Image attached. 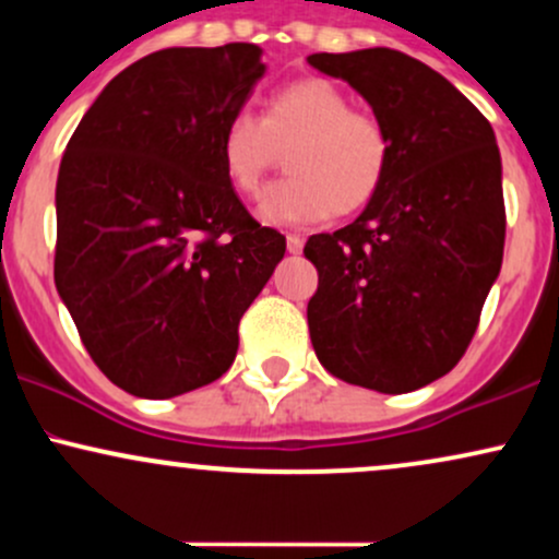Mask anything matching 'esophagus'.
Returning a JSON list of instances; mask_svg holds the SVG:
<instances>
[{
    "label": "esophagus",
    "mask_w": 559,
    "mask_h": 559,
    "mask_svg": "<svg viewBox=\"0 0 559 559\" xmlns=\"http://www.w3.org/2000/svg\"><path fill=\"white\" fill-rule=\"evenodd\" d=\"M301 247H305V241H301L297 234H288V236H286V249H288V252L299 254Z\"/></svg>",
    "instance_id": "esophagus-1"
}]
</instances>
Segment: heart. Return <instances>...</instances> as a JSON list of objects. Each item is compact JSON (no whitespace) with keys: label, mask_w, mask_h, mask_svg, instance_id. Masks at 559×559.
Returning a JSON list of instances; mask_svg holds the SVG:
<instances>
[{"label":"heart","mask_w":559,"mask_h":559,"mask_svg":"<svg viewBox=\"0 0 559 559\" xmlns=\"http://www.w3.org/2000/svg\"><path fill=\"white\" fill-rule=\"evenodd\" d=\"M217 152L228 183L249 199L260 197L286 152L288 176L265 191L260 217L271 226H310L373 202L389 176L391 136L333 81L299 79L267 96L260 120L230 115Z\"/></svg>","instance_id":"b5f03b06"}]
</instances>
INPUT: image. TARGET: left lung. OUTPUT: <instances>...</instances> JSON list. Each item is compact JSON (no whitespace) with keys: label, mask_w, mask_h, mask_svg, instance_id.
Masks as SVG:
<instances>
[{"label":"left lung","mask_w":559,"mask_h":559,"mask_svg":"<svg viewBox=\"0 0 559 559\" xmlns=\"http://www.w3.org/2000/svg\"><path fill=\"white\" fill-rule=\"evenodd\" d=\"M373 107L391 165L349 226L316 234L307 325L346 383L404 394L447 376L478 329L504 252L502 159L491 123L444 75L396 49L310 55Z\"/></svg>","instance_id":"1"}]
</instances>
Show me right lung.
Returning <instances> with one entry per match:
<instances>
[{"label":"right lung","instance_id":"1","mask_svg":"<svg viewBox=\"0 0 559 559\" xmlns=\"http://www.w3.org/2000/svg\"><path fill=\"white\" fill-rule=\"evenodd\" d=\"M258 44L170 47L107 83L57 176L55 284L96 368L144 400L221 378L239 320L284 260L221 165L223 126L265 66Z\"/></svg>","mask_w":559,"mask_h":559}]
</instances>
